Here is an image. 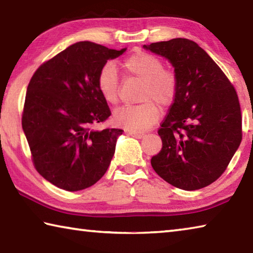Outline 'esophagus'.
<instances>
[{
  "label": "esophagus",
  "instance_id": "34e87169",
  "mask_svg": "<svg viewBox=\"0 0 253 253\" xmlns=\"http://www.w3.org/2000/svg\"><path fill=\"white\" fill-rule=\"evenodd\" d=\"M129 135L132 136V137H135V138H138V139L143 138V137L145 136L144 132H135V131H129Z\"/></svg>",
  "mask_w": 253,
  "mask_h": 253
}]
</instances>
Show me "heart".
Listing matches in <instances>:
<instances>
[{"label": "heart", "mask_w": 253, "mask_h": 253, "mask_svg": "<svg viewBox=\"0 0 253 253\" xmlns=\"http://www.w3.org/2000/svg\"><path fill=\"white\" fill-rule=\"evenodd\" d=\"M128 76L143 83L139 99L143 104L126 106L115 110L114 122L117 126L130 131H143L157 122L158 105L169 107L173 104L178 91V80L173 71L164 69V63L156 55L137 50L122 62ZM97 88L108 104L118 101L119 77L113 63L101 68L97 78Z\"/></svg>", "instance_id": "1"}]
</instances>
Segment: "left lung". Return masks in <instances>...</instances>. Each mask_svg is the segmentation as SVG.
Returning <instances> with one entry per match:
<instances>
[{"label": "left lung", "instance_id": "8db88e82", "mask_svg": "<svg viewBox=\"0 0 253 253\" xmlns=\"http://www.w3.org/2000/svg\"><path fill=\"white\" fill-rule=\"evenodd\" d=\"M143 48L168 59L178 80L176 98L158 130L163 147L152 157L153 169L170 185L200 190L221 176L241 143L237 91L194 41L176 38Z\"/></svg>", "mask_w": 253, "mask_h": 253}]
</instances>
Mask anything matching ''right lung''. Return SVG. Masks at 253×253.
<instances>
[{"mask_svg":"<svg viewBox=\"0 0 253 253\" xmlns=\"http://www.w3.org/2000/svg\"><path fill=\"white\" fill-rule=\"evenodd\" d=\"M90 41L68 46L34 72L27 89L22 128L41 176L75 192L104 176L122 129H93L111 113L97 88L107 61L122 55Z\"/></svg>","mask_w":253,"mask_h":253,"instance_id":"1","label":"right lung"}]
</instances>
